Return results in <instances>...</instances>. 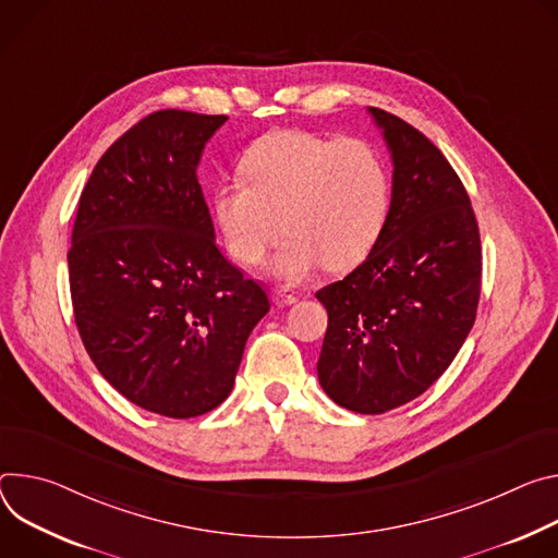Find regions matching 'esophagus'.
I'll return each mask as SVG.
<instances>
[{
    "label": "esophagus",
    "mask_w": 558,
    "mask_h": 558,
    "mask_svg": "<svg viewBox=\"0 0 558 558\" xmlns=\"http://www.w3.org/2000/svg\"><path fill=\"white\" fill-rule=\"evenodd\" d=\"M272 296H275L277 305H292V303H296V301H299V296H296V292H294V290H290V288H281V286L272 290Z\"/></svg>",
    "instance_id": "obj_1"
}]
</instances>
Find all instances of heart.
I'll list each match as a JSON object with an SVG mask.
<instances>
[{
	"label": "heart",
	"mask_w": 558,
	"mask_h": 558,
	"mask_svg": "<svg viewBox=\"0 0 558 558\" xmlns=\"http://www.w3.org/2000/svg\"><path fill=\"white\" fill-rule=\"evenodd\" d=\"M241 174L245 183H223L213 197L228 253L257 266L288 230L270 268L290 281L322 264L328 270L356 266L388 219V163L365 140L275 131L245 150Z\"/></svg>",
	"instance_id": "heart-1"
}]
</instances>
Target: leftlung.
Segmentation results:
<instances>
[{"mask_svg": "<svg viewBox=\"0 0 558 558\" xmlns=\"http://www.w3.org/2000/svg\"><path fill=\"white\" fill-rule=\"evenodd\" d=\"M367 112L392 157V199L365 262L317 292L328 311L317 375L341 408L384 414L435 384L470 335L481 236L441 150L397 114Z\"/></svg>", "mask_w": 558, "mask_h": 558, "instance_id": "left-lung-1", "label": "left lung"}]
</instances>
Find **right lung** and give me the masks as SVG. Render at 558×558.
I'll use <instances>...</instances> for the list:
<instances>
[{
  "instance_id": "right-lung-1",
  "label": "right lung",
  "mask_w": 558,
  "mask_h": 558,
  "mask_svg": "<svg viewBox=\"0 0 558 558\" xmlns=\"http://www.w3.org/2000/svg\"><path fill=\"white\" fill-rule=\"evenodd\" d=\"M226 114L157 110L123 133L84 185L69 251L80 337L135 405L191 418L234 386L270 311L264 288L217 247L197 179Z\"/></svg>"
}]
</instances>
